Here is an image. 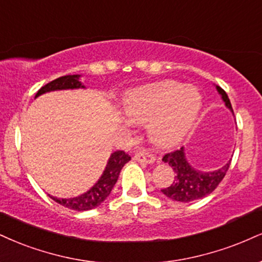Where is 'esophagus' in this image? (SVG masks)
<instances>
[{
    "label": "esophagus",
    "mask_w": 262,
    "mask_h": 262,
    "mask_svg": "<svg viewBox=\"0 0 262 262\" xmlns=\"http://www.w3.org/2000/svg\"><path fill=\"white\" fill-rule=\"evenodd\" d=\"M134 160L139 162H144V163H154L155 162V156L151 155V154H146L144 151H140V152H137L134 155Z\"/></svg>",
    "instance_id": "34e87169"
}]
</instances>
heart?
<instances>
[{"label":"heart","mask_w":262,"mask_h":262,"mask_svg":"<svg viewBox=\"0 0 262 262\" xmlns=\"http://www.w3.org/2000/svg\"><path fill=\"white\" fill-rule=\"evenodd\" d=\"M200 106L201 97L196 90L167 80L133 91L124 102V113L132 123H149L151 139L169 146L187 134Z\"/></svg>","instance_id":"heart-1"}]
</instances>
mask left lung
Wrapping results in <instances>:
<instances>
[{
    "mask_svg": "<svg viewBox=\"0 0 262 262\" xmlns=\"http://www.w3.org/2000/svg\"><path fill=\"white\" fill-rule=\"evenodd\" d=\"M216 89L221 94L226 106L233 112L231 101L226 91L220 86H216ZM162 161L168 163L174 171V182L168 188L161 189V191L169 199L181 201V203H189V201L201 199L212 193L225 178L231 166V161H229L217 171L201 172L189 165L185 159L184 147L166 154Z\"/></svg>",
    "mask_w": 262,
    "mask_h": 262,
    "instance_id": "left-lung-1",
    "label": "left lung"
}]
</instances>
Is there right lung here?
Here are the masks:
<instances>
[{
	"mask_svg": "<svg viewBox=\"0 0 262 262\" xmlns=\"http://www.w3.org/2000/svg\"><path fill=\"white\" fill-rule=\"evenodd\" d=\"M80 75H64V77H59L57 79L50 81L46 85H43L41 89L37 91L35 97L40 96L41 94L49 93V91L55 90H66V89H78V88H84V85L79 81ZM130 160V156L125 154L124 151L118 150L115 151L111 156H110L108 162L103 171L101 178L94 185L90 190L86 193L79 195L77 198H71V199H57V198L49 195L52 200L58 203L62 206L68 207L71 210L75 211H86L95 209L99 206L101 203H103L110 193H111L112 188L115 187L116 182H117L119 172L123 168V166Z\"/></svg>",
	"mask_w": 262,
	"mask_h": 262,
	"instance_id": "right-lung-1",
	"label": "right lung"
}]
</instances>
